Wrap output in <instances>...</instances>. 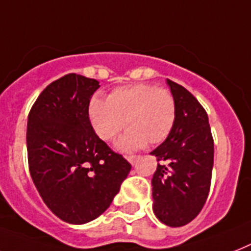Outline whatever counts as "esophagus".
Returning <instances> with one entry per match:
<instances>
[{"instance_id":"esophagus-1","label":"esophagus","mask_w":251,"mask_h":251,"mask_svg":"<svg viewBox=\"0 0 251 251\" xmlns=\"http://www.w3.org/2000/svg\"><path fill=\"white\" fill-rule=\"evenodd\" d=\"M139 158H140V156H129V157H127V160H129V162L131 165H135Z\"/></svg>"}]
</instances>
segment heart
<instances>
[{
	"label": "heart",
	"mask_w": 251,
	"mask_h": 251,
	"mask_svg": "<svg viewBox=\"0 0 251 251\" xmlns=\"http://www.w3.org/2000/svg\"><path fill=\"white\" fill-rule=\"evenodd\" d=\"M87 112L94 131L103 140H112L126 126L127 131L117 143L121 151L164 142L176 116L172 93L147 83L115 89L107 100L91 98Z\"/></svg>",
	"instance_id": "b5f03b06"
}]
</instances>
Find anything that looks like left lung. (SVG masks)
Segmentation results:
<instances>
[{"label":"left lung","instance_id":"1","mask_svg":"<svg viewBox=\"0 0 251 251\" xmlns=\"http://www.w3.org/2000/svg\"><path fill=\"white\" fill-rule=\"evenodd\" d=\"M176 116L164 143L151 152L161 164L152 178L153 213L169 227H182L206 202L214 164V140L206 111L187 89L166 79Z\"/></svg>","mask_w":251,"mask_h":251}]
</instances>
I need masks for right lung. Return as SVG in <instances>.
<instances>
[{
  "instance_id": "right-lung-1",
  "label": "right lung",
  "mask_w": 251,
  "mask_h": 251,
  "mask_svg": "<svg viewBox=\"0 0 251 251\" xmlns=\"http://www.w3.org/2000/svg\"><path fill=\"white\" fill-rule=\"evenodd\" d=\"M99 82L69 73L51 82L28 116V165L46 206L71 225L94 221L119 193L131 165L95 134L89 103Z\"/></svg>"
}]
</instances>
